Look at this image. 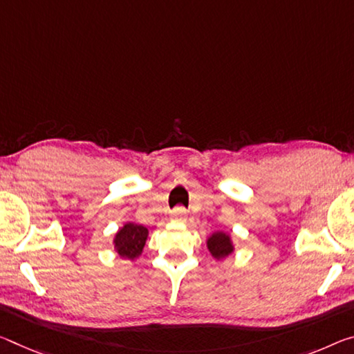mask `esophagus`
Segmentation results:
<instances>
[{"label": "esophagus", "instance_id": "1", "mask_svg": "<svg viewBox=\"0 0 354 354\" xmlns=\"http://www.w3.org/2000/svg\"><path fill=\"white\" fill-rule=\"evenodd\" d=\"M187 218V211L183 206H178L171 211V221L175 222H184Z\"/></svg>", "mask_w": 354, "mask_h": 354}]
</instances>
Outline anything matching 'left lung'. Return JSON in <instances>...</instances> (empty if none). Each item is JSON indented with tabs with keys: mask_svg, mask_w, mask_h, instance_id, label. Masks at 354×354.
Here are the masks:
<instances>
[{
	"mask_svg": "<svg viewBox=\"0 0 354 354\" xmlns=\"http://www.w3.org/2000/svg\"><path fill=\"white\" fill-rule=\"evenodd\" d=\"M207 249L212 254V257L217 258V260H222V258L228 257L233 252V244L230 241V236L222 232H217L212 234V236L207 239Z\"/></svg>",
	"mask_w": 354,
	"mask_h": 354,
	"instance_id": "1",
	"label": "left lung"
}]
</instances>
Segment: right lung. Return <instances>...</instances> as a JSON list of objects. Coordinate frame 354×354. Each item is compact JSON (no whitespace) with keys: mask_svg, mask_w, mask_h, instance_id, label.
<instances>
[{"mask_svg":"<svg viewBox=\"0 0 354 354\" xmlns=\"http://www.w3.org/2000/svg\"><path fill=\"white\" fill-rule=\"evenodd\" d=\"M148 238V230L143 225L137 223H126L115 236V248L116 252L122 258L136 260L142 254Z\"/></svg>","mask_w":354,"mask_h":354,"instance_id":"obj_1","label":"right lung"}]
</instances>
